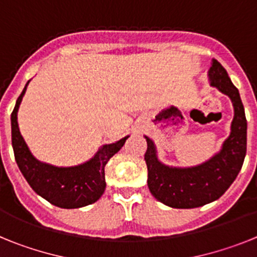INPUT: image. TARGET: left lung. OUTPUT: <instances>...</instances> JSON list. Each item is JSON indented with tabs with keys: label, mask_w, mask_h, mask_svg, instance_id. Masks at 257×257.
<instances>
[{
	"label": "left lung",
	"mask_w": 257,
	"mask_h": 257,
	"mask_svg": "<svg viewBox=\"0 0 257 257\" xmlns=\"http://www.w3.org/2000/svg\"><path fill=\"white\" fill-rule=\"evenodd\" d=\"M211 85L228 95L234 106L231 133L219 154L208 162L192 169H171L157 160L156 149L149 138L144 160L148 167L151 193L166 206L194 208L220 198L235 180L242 169L247 149V121L238 88L231 83L225 68L217 60L210 69Z\"/></svg>",
	"instance_id": "left-lung-1"
}]
</instances>
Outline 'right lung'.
<instances>
[{
  "mask_svg": "<svg viewBox=\"0 0 257 257\" xmlns=\"http://www.w3.org/2000/svg\"><path fill=\"white\" fill-rule=\"evenodd\" d=\"M26 85L11 113V142L14 156L31 188L52 205L61 208H78L91 205L105 190V171L108 161L123 147L128 136L114 144L104 145L91 161L76 167H54L32 156L18 127V108L27 90Z\"/></svg>",
  "mask_w": 257,
  "mask_h": 257,
  "instance_id": "1",
  "label": "right lung"
}]
</instances>
